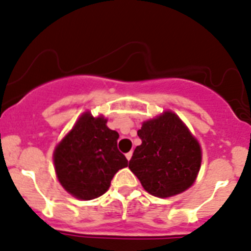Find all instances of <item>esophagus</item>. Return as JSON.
<instances>
[{"label":"esophagus","instance_id":"34e87169","mask_svg":"<svg viewBox=\"0 0 251 251\" xmlns=\"http://www.w3.org/2000/svg\"><path fill=\"white\" fill-rule=\"evenodd\" d=\"M131 157H132V152L126 153V158H127V160H130V159H131Z\"/></svg>","mask_w":251,"mask_h":251}]
</instances>
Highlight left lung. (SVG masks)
<instances>
[{"label": "left lung", "instance_id": "1", "mask_svg": "<svg viewBox=\"0 0 251 251\" xmlns=\"http://www.w3.org/2000/svg\"><path fill=\"white\" fill-rule=\"evenodd\" d=\"M142 143L128 163L143 189L157 198H170L195 182L201 167V147L173 111L145 121L137 131Z\"/></svg>", "mask_w": 251, "mask_h": 251}]
</instances>
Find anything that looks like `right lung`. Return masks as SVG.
Segmentation results:
<instances>
[{
  "label": "right lung",
  "mask_w": 251,
  "mask_h": 251,
  "mask_svg": "<svg viewBox=\"0 0 251 251\" xmlns=\"http://www.w3.org/2000/svg\"><path fill=\"white\" fill-rule=\"evenodd\" d=\"M106 121L89 111L82 114L53 152L58 181L79 200H93L105 194L114 175L128 165L118 150L119 133L110 130Z\"/></svg>",
  "instance_id": "obj_1"
}]
</instances>
